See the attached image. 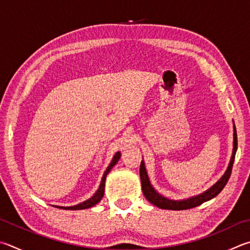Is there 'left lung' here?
<instances>
[{
    "label": "left lung",
    "instance_id": "1",
    "mask_svg": "<svg viewBox=\"0 0 250 250\" xmlns=\"http://www.w3.org/2000/svg\"><path fill=\"white\" fill-rule=\"evenodd\" d=\"M236 149H237V133H236V128L234 125V148H233V155L232 158H230L229 165L228 170L225 171L224 176L217 181V183L211 187L208 190H207L206 192H203L201 194H199L197 197L187 199V200H183V201H174V200H169L165 197L161 196L160 193H157L154 188L149 184L148 177L146 174V170H145L144 167V163L141 162L140 165V177H141V184H142V191L145 198L151 202L154 206H156L161 208H165V210H188V208H196L198 206H200L203 202H206L208 200H211L212 198L216 197L219 194L223 188L225 187V185L228 184V181L230 177V174H232V168H233V164H234V160H235V154H236Z\"/></svg>",
    "mask_w": 250,
    "mask_h": 250
}]
</instances>
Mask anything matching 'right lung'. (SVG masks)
<instances>
[{"mask_svg": "<svg viewBox=\"0 0 250 250\" xmlns=\"http://www.w3.org/2000/svg\"><path fill=\"white\" fill-rule=\"evenodd\" d=\"M119 158H120V152H117L115 154V156H113V158H112L110 165L107 167L105 174H104V176H103L101 186H99V188H98V190L96 191V193H95L92 198L88 199V200L84 201V202L80 203V204H76V206H74V207H56V208H63V210H83V208H92V207L95 206V204H97L99 201L102 200V198L104 197V192H105L106 176L108 175V172L110 171V169L112 168V167L117 164V162L119 161Z\"/></svg>", "mask_w": 250, "mask_h": 250, "instance_id": "add662e5", "label": "right lung"}]
</instances>
